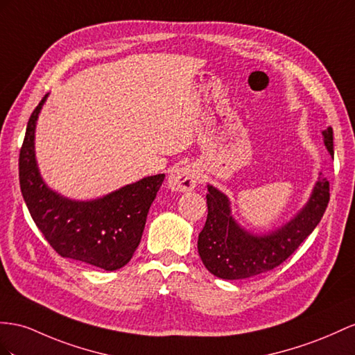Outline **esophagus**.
<instances>
[{
  "label": "esophagus",
  "instance_id": "esophagus-1",
  "mask_svg": "<svg viewBox=\"0 0 355 355\" xmlns=\"http://www.w3.org/2000/svg\"><path fill=\"white\" fill-rule=\"evenodd\" d=\"M198 183V174L193 166H181L175 171H172V174L168 178V186L171 190L175 192H189L193 190Z\"/></svg>",
  "mask_w": 355,
  "mask_h": 355
}]
</instances>
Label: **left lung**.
<instances>
[{
	"label": "left lung",
	"instance_id": "obj_1",
	"mask_svg": "<svg viewBox=\"0 0 355 355\" xmlns=\"http://www.w3.org/2000/svg\"><path fill=\"white\" fill-rule=\"evenodd\" d=\"M322 135L327 150L333 154L331 127ZM329 201L330 183L321 177L307 205L297 217L275 232L253 237L232 220L228 198L208 186L207 222L198 239L199 257L207 270L220 279L237 280L258 276L293 255L320 223Z\"/></svg>",
	"mask_w": 355,
	"mask_h": 355
}]
</instances>
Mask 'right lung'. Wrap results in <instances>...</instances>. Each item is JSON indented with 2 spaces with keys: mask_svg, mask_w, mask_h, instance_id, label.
I'll return each instance as SVG.
<instances>
[{
  "mask_svg": "<svg viewBox=\"0 0 355 355\" xmlns=\"http://www.w3.org/2000/svg\"><path fill=\"white\" fill-rule=\"evenodd\" d=\"M33 111L19 153V184L34 223L60 257L103 270L124 267L138 249L150 207L165 174L142 178L97 201L75 202L43 183L34 159L35 120L44 102Z\"/></svg>",
  "mask_w": 355,
  "mask_h": 355,
  "instance_id": "obj_1",
  "label": "right lung"
}]
</instances>
